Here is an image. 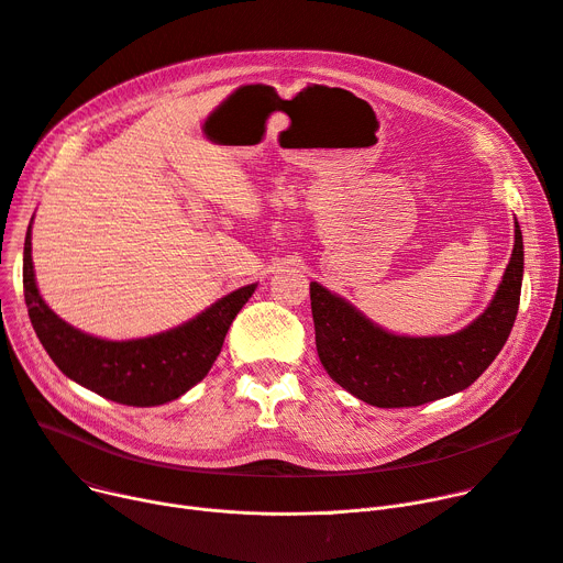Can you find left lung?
I'll list each match as a JSON object with an SVG mask.
<instances>
[{"label": "left lung", "instance_id": "1", "mask_svg": "<svg viewBox=\"0 0 563 563\" xmlns=\"http://www.w3.org/2000/svg\"><path fill=\"white\" fill-rule=\"evenodd\" d=\"M492 306L448 336H398L364 319L344 298L310 283L317 353L328 376L376 407H417L473 385L503 351L516 321L522 283V235Z\"/></svg>", "mask_w": 563, "mask_h": 563}]
</instances>
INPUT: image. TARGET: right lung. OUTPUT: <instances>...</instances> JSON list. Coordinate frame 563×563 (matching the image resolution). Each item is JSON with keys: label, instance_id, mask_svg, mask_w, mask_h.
Here are the masks:
<instances>
[{"label": "right lung", "instance_id": "1", "mask_svg": "<svg viewBox=\"0 0 563 563\" xmlns=\"http://www.w3.org/2000/svg\"><path fill=\"white\" fill-rule=\"evenodd\" d=\"M22 283L31 325L54 364L74 383L133 407L163 405L201 383L255 289V285L240 287L174 330L144 340L108 342L67 325L45 306L33 278L31 227L24 240Z\"/></svg>", "mask_w": 563, "mask_h": 563}]
</instances>
